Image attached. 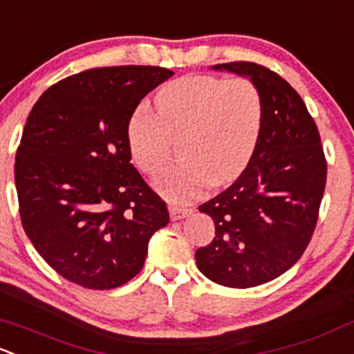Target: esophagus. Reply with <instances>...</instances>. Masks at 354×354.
<instances>
[{
    "label": "esophagus",
    "instance_id": "1",
    "mask_svg": "<svg viewBox=\"0 0 354 354\" xmlns=\"http://www.w3.org/2000/svg\"><path fill=\"white\" fill-rule=\"evenodd\" d=\"M192 214V208L178 207V205H169V215L173 221H180V218L187 217V215Z\"/></svg>",
    "mask_w": 354,
    "mask_h": 354
}]
</instances>
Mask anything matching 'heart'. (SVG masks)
<instances>
[{
	"mask_svg": "<svg viewBox=\"0 0 354 354\" xmlns=\"http://www.w3.org/2000/svg\"><path fill=\"white\" fill-rule=\"evenodd\" d=\"M156 111L139 105L127 122L132 162L154 176L166 165L169 137L180 139L185 158L158 178L171 202H189L212 183L236 181L258 151L265 127V102L249 77L185 76L156 93Z\"/></svg>",
	"mask_w": 354,
	"mask_h": 354,
	"instance_id": "1",
	"label": "heart"
}]
</instances>
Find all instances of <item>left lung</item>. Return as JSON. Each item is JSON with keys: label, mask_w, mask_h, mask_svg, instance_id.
<instances>
[{"label": "left lung", "mask_w": 354, "mask_h": 354, "mask_svg": "<svg viewBox=\"0 0 354 354\" xmlns=\"http://www.w3.org/2000/svg\"><path fill=\"white\" fill-rule=\"evenodd\" d=\"M215 69L256 83L265 102V127L248 169L198 207L214 221L215 236L196 249L195 258L208 280L251 288L274 280L302 258L317 225L327 161L314 118L283 77L248 61Z\"/></svg>", "instance_id": "left-lung-1"}]
</instances>
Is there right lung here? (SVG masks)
<instances>
[{
  "label": "right lung",
  "instance_id": "add662e5",
  "mask_svg": "<svg viewBox=\"0 0 354 354\" xmlns=\"http://www.w3.org/2000/svg\"><path fill=\"white\" fill-rule=\"evenodd\" d=\"M173 74L159 66L86 69L52 84L30 111L15 158L21 225L73 283H127L152 234L169 222L165 200L130 162L125 132L140 100Z\"/></svg>",
  "mask_w": 354,
  "mask_h": 354
}]
</instances>
